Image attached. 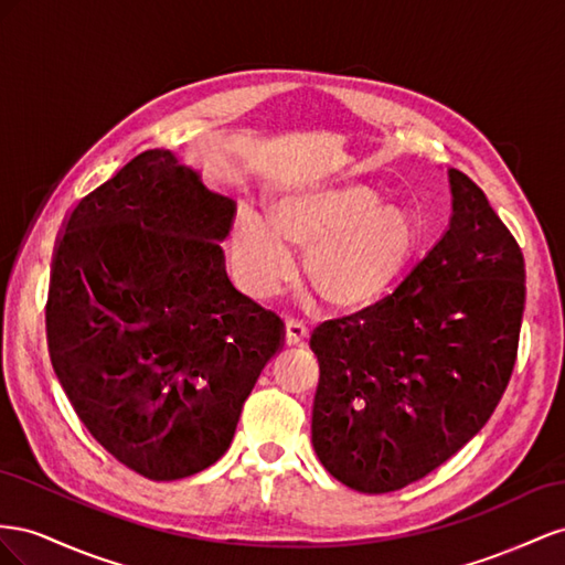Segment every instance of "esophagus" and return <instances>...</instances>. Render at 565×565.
<instances>
[{
  "label": "esophagus",
  "instance_id": "1",
  "mask_svg": "<svg viewBox=\"0 0 565 565\" xmlns=\"http://www.w3.org/2000/svg\"><path fill=\"white\" fill-rule=\"evenodd\" d=\"M308 338V327L298 319H286V345H302Z\"/></svg>",
  "mask_w": 565,
  "mask_h": 565
}]
</instances>
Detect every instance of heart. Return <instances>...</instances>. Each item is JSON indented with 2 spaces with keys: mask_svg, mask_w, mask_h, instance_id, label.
I'll use <instances>...</instances> for the list:
<instances>
[{
  "mask_svg": "<svg viewBox=\"0 0 565 565\" xmlns=\"http://www.w3.org/2000/svg\"><path fill=\"white\" fill-rule=\"evenodd\" d=\"M416 244L407 207L379 201L364 184L294 189L274 201L271 220L241 211L234 230L236 260L255 296H269L291 271V246L305 250L315 291L341 310L366 308L388 294Z\"/></svg>",
  "mask_w": 565,
  "mask_h": 565,
  "instance_id": "heart-1",
  "label": "heart"
}]
</instances>
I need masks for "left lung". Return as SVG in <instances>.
Instances as JSON below:
<instances>
[{"label":"left lung","mask_w":565,"mask_h":565,"mask_svg":"<svg viewBox=\"0 0 565 565\" xmlns=\"http://www.w3.org/2000/svg\"><path fill=\"white\" fill-rule=\"evenodd\" d=\"M449 189V227L407 279L310 338L315 452L358 492L402 490L457 455L513 372L523 253L469 177L452 168Z\"/></svg>","instance_id":"obj_1"}]
</instances>
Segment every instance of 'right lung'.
I'll return each mask as SVG.
<instances>
[{"label": "right lung", "instance_id": "obj_1", "mask_svg": "<svg viewBox=\"0 0 565 565\" xmlns=\"http://www.w3.org/2000/svg\"><path fill=\"white\" fill-rule=\"evenodd\" d=\"M236 203L170 151L135 156L61 232L46 338L79 422L151 480L213 466L284 341L281 319L224 271Z\"/></svg>", "mask_w": 565, "mask_h": 565}]
</instances>
